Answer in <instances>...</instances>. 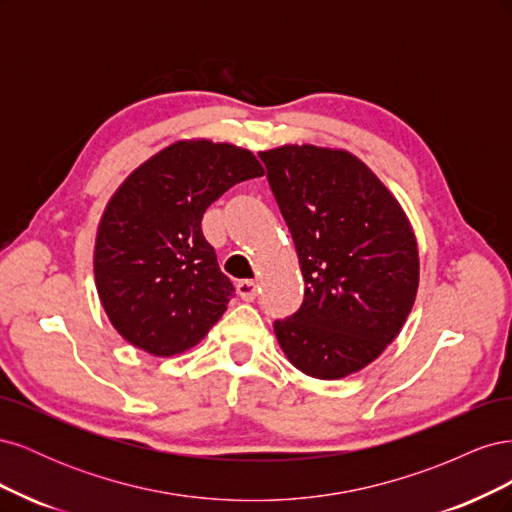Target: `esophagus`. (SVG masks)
Wrapping results in <instances>:
<instances>
[{"mask_svg":"<svg viewBox=\"0 0 512 512\" xmlns=\"http://www.w3.org/2000/svg\"><path fill=\"white\" fill-rule=\"evenodd\" d=\"M237 292L243 301H254L258 294V284L254 280H241L237 284Z\"/></svg>","mask_w":512,"mask_h":512,"instance_id":"1","label":"esophagus"}]
</instances>
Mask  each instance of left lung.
Listing matches in <instances>:
<instances>
[{"mask_svg": "<svg viewBox=\"0 0 512 512\" xmlns=\"http://www.w3.org/2000/svg\"><path fill=\"white\" fill-rule=\"evenodd\" d=\"M267 179L297 247L301 307L273 329L303 374L339 380L384 352L410 314L418 247L395 196L344 149L262 151Z\"/></svg>", "mask_w": 512, "mask_h": 512, "instance_id": "1", "label": "left lung"}]
</instances>
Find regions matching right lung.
I'll use <instances>...</instances> for the list:
<instances>
[{
	"mask_svg": "<svg viewBox=\"0 0 512 512\" xmlns=\"http://www.w3.org/2000/svg\"><path fill=\"white\" fill-rule=\"evenodd\" d=\"M262 175L252 151L200 138L162 149L121 183L98 226L94 273L126 342L173 356L222 318L235 288L200 222L232 185Z\"/></svg>",
	"mask_w": 512,
	"mask_h": 512,
	"instance_id": "right-lung-1",
	"label": "right lung"
}]
</instances>
